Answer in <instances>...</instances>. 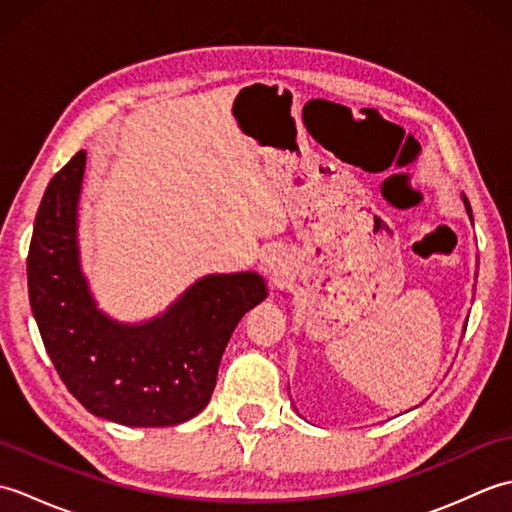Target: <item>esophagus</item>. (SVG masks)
Here are the masks:
<instances>
[{
  "instance_id": "34e87169",
  "label": "esophagus",
  "mask_w": 512,
  "mask_h": 512,
  "mask_svg": "<svg viewBox=\"0 0 512 512\" xmlns=\"http://www.w3.org/2000/svg\"><path fill=\"white\" fill-rule=\"evenodd\" d=\"M288 264L290 262L284 250H268L262 257V262H259V268H262V273L273 281H281L284 275H288Z\"/></svg>"
}]
</instances>
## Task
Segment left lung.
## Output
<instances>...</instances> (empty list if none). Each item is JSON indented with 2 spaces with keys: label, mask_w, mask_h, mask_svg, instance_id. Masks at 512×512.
<instances>
[{
  "label": "left lung",
  "mask_w": 512,
  "mask_h": 512,
  "mask_svg": "<svg viewBox=\"0 0 512 512\" xmlns=\"http://www.w3.org/2000/svg\"><path fill=\"white\" fill-rule=\"evenodd\" d=\"M462 202H464V209H466V213H469V220L473 222V213H471V204H469V200H466V195H462ZM464 330H466V325H464Z\"/></svg>",
  "instance_id": "1"
}]
</instances>
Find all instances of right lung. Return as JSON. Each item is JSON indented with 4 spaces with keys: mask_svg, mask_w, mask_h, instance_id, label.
<instances>
[{
    "mask_svg": "<svg viewBox=\"0 0 512 512\" xmlns=\"http://www.w3.org/2000/svg\"><path fill=\"white\" fill-rule=\"evenodd\" d=\"M85 151L48 184L28 250V297L43 345L70 394L125 427H173L209 405L237 323L268 297L262 275H204L140 323L96 303L81 268Z\"/></svg>",
    "mask_w": 512,
    "mask_h": 512,
    "instance_id": "add662e5",
    "label": "right lung"
}]
</instances>
